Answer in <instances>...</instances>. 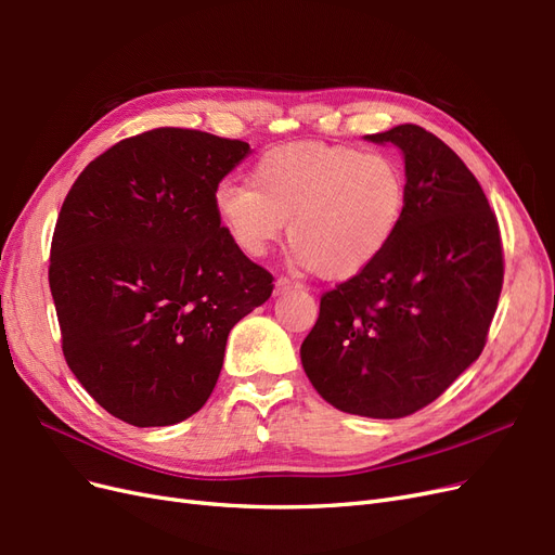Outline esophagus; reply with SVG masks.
<instances>
[{"instance_id": "esophagus-1", "label": "esophagus", "mask_w": 555, "mask_h": 555, "mask_svg": "<svg viewBox=\"0 0 555 555\" xmlns=\"http://www.w3.org/2000/svg\"><path fill=\"white\" fill-rule=\"evenodd\" d=\"M289 289H300V284L289 280V278H278L275 280V294H284V292H289Z\"/></svg>"}]
</instances>
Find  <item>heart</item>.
<instances>
[{"instance_id":"heart-1","label":"heart","mask_w":555,"mask_h":555,"mask_svg":"<svg viewBox=\"0 0 555 555\" xmlns=\"http://www.w3.org/2000/svg\"><path fill=\"white\" fill-rule=\"evenodd\" d=\"M405 201L393 157L326 143L268 150L251 182L222 180L212 194L217 220L243 255L266 257L289 222L294 266L328 278L375 263L396 238Z\"/></svg>"}]
</instances>
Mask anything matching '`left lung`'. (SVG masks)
I'll return each instance as SVG.
<instances>
[{
    "instance_id": "8db88e82",
    "label": "left lung",
    "mask_w": 555,
    "mask_h": 555,
    "mask_svg": "<svg viewBox=\"0 0 555 555\" xmlns=\"http://www.w3.org/2000/svg\"><path fill=\"white\" fill-rule=\"evenodd\" d=\"M365 141L402 153L405 215L375 263L322 296L300 363L340 412L400 418L479 359L505 266L481 184L447 143L416 125Z\"/></svg>"
}]
</instances>
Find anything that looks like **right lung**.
<instances>
[{"label":"right lung","mask_w":555,"mask_h":555,"mask_svg":"<svg viewBox=\"0 0 555 555\" xmlns=\"http://www.w3.org/2000/svg\"><path fill=\"white\" fill-rule=\"evenodd\" d=\"M247 155L245 141L162 127L115 143L64 198L48 271L64 359L131 426L204 408L229 331L273 294L212 206Z\"/></svg>","instance_id":"right-lung-1"}]
</instances>
